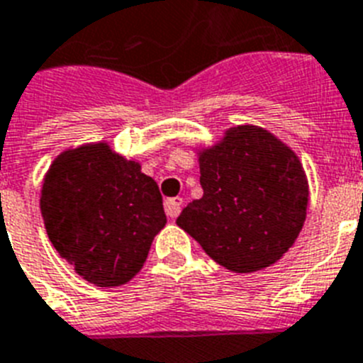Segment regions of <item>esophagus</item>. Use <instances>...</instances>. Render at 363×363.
Returning a JSON list of instances; mask_svg holds the SVG:
<instances>
[{"mask_svg":"<svg viewBox=\"0 0 363 363\" xmlns=\"http://www.w3.org/2000/svg\"><path fill=\"white\" fill-rule=\"evenodd\" d=\"M182 203L184 200L179 199V196H174V199H167L164 200V213L169 215L170 218H176L182 211Z\"/></svg>","mask_w":363,"mask_h":363,"instance_id":"esophagus-1","label":"esophagus"}]
</instances>
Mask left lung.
<instances>
[{
  "label": "left lung",
  "mask_w": 363,
  "mask_h": 363,
  "mask_svg": "<svg viewBox=\"0 0 363 363\" xmlns=\"http://www.w3.org/2000/svg\"><path fill=\"white\" fill-rule=\"evenodd\" d=\"M203 196L176 224L233 272L271 267L306 220L308 179L296 154L257 125H238L199 152Z\"/></svg>",
  "instance_id": "obj_1"
}]
</instances>
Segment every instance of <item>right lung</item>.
I'll return each instance as SVG.
<instances>
[{"label":"right lung","instance_id":"1","mask_svg":"<svg viewBox=\"0 0 363 363\" xmlns=\"http://www.w3.org/2000/svg\"><path fill=\"white\" fill-rule=\"evenodd\" d=\"M40 211L59 256L100 287L130 282L167 224L157 184L107 143L70 148L53 161Z\"/></svg>","mask_w":363,"mask_h":363}]
</instances>
